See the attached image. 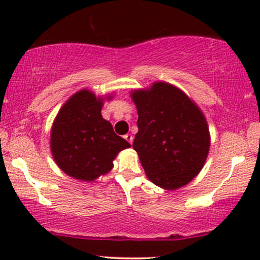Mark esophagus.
<instances>
[{"label":"esophagus","mask_w":260,"mask_h":260,"mask_svg":"<svg viewBox=\"0 0 260 260\" xmlns=\"http://www.w3.org/2000/svg\"><path fill=\"white\" fill-rule=\"evenodd\" d=\"M124 139L127 140L128 143H129V144H132V142H133V136L131 133H127L126 136H124Z\"/></svg>","instance_id":"obj_1"}]
</instances>
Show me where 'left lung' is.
I'll list each match as a JSON object with an SVG mask.
<instances>
[{
  "mask_svg": "<svg viewBox=\"0 0 260 260\" xmlns=\"http://www.w3.org/2000/svg\"><path fill=\"white\" fill-rule=\"evenodd\" d=\"M138 110L133 149L154 184L174 190L199 174L210 136L204 115L189 98L168 83L132 94Z\"/></svg>",
  "mask_w": 260,
  "mask_h": 260,
  "instance_id": "left-lung-1",
  "label": "left lung"
}]
</instances>
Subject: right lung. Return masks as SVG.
Masks as SVG:
<instances>
[{
    "mask_svg": "<svg viewBox=\"0 0 260 260\" xmlns=\"http://www.w3.org/2000/svg\"><path fill=\"white\" fill-rule=\"evenodd\" d=\"M103 101L89 90L74 94L59 110L51 131V151L62 171L94 181L112 169V160L129 143L101 116Z\"/></svg>",
    "mask_w": 260,
    "mask_h": 260,
    "instance_id": "1",
    "label": "right lung"
}]
</instances>
